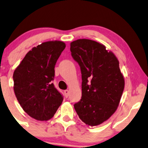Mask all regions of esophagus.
Wrapping results in <instances>:
<instances>
[{
    "instance_id": "34e87169",
    "label": "esophagus",
    "mask_w": 148,
    "mask_h": 148,
    "mask_svg": "<svg viewBox=\"0 0 148 148\" xmlns=\"http://www.w3.org/2000/svg\"><path fill=\"white\" fill-rule=\"evenodd\" d=\"M64 92V94H65V96H66V97H68V95H69V90H65Z\"/></svg>"
}]
</instances>
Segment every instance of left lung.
Here are the masks:
<instances>
[{
  "label": "left lung",
  "mask_w": 148,
  "mask_h": 148,
  "mask_svg": "<svg viewBox=\"0 0 148 148\" xmlns=\"http://www.w3.org/2000/svg\"><path fill=\"white\" fill-rule=\"evenodd\" d=\"M70 51L82 74V97L74 109L86 125H99L116 112L122 97L125 79L119 62L104 45L88 39L73 41Z\"/></svg>",
  "instance_id": "8db88e82"
}]
</instances>
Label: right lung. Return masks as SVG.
Masks as SVG:
<instances>
[{
  "label": "right lung",
  "mask_w": 148,
  "mask_h": 148,
  "mask_svg": "<svg viewBox=\"0 0 148 148\" xmlns=\"http://www.w3.org/2000/svg\"><path fill=\"white\" fill-rule=\"evenodd\" d=\"M62 41H48L32 48L13 73L17 101L29 116L37 121L53 117L64 97L52 81L55 66L64 50Z\"/></svg>",
  "instance_id": "1"
}]
</instances>
